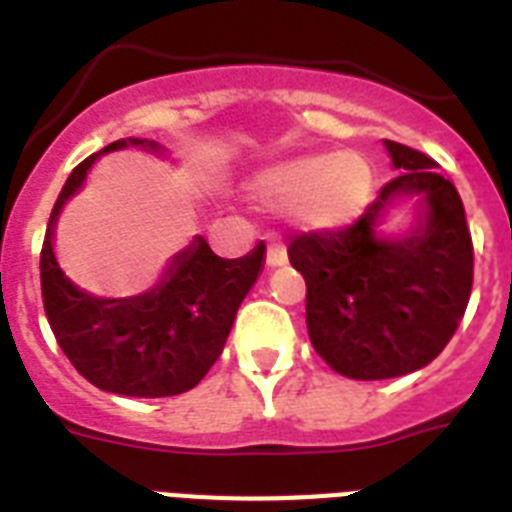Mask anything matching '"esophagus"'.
I'll return each mask as SVG.
<instances>
[{"instance_id":"obj_1","label":"esophagus","mask_w":512,"mask_h":512,"mask_svg":"<svg viewBox=\"0 0 512 512\" xmlns=\"http://www.w3.org/2000/svg\"><path fill=\"white\" fill-rule=\"evenodd\" d=\"M265 265L268 268H281V265H287V249L284 244H268V255H265Z\"/></svg>"}]
</instances>
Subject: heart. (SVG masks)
<instances>
[{"label": "heart", "instance_id": "heart-1", "mask_svg": "<svg viewBox=\"0 0 512 512\" xmlns=\"http://www.w3.org/2000/svg\"><path fill=\"white\" fill-rule=\"evenodd\" d=\"M372 188V167L356 151L292 156L249 177V193L260 204L297 209L311 231H342L356 223L369 207Z\"/></svg>", "mask_w": 512, "mask_h": 512}]
</instances>
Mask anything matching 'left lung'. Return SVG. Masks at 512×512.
I'll return each mask as SVG.
<instances>
[{
	"instance_id": "left-lung-1",
	"label": "left lung",
	"mask_w": 512,
	"mask_h": 512,
	"mask_svg": "<svg viewBox=\"0 0 512 512\" xmlns=\"http://www.w3.org/2000/svg\"><path fill=\"white\" fill-rule=\"evenodd\" d=\"M393 177L356 225L305 233L289 244L303 273L313 348L350 380H390L428 366L452 340L473 287V241L452 180L430 156L385 140ZM415 199L413 225L385 234L398 203Z\"/></svg>"
}]
</instances>
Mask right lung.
Returning a JSON list of instances; mask_svg holds the SVG:
<instances>
[{
	"label": "right lung",
	"instance_id": "1",
	"mask_svg": "<svg viewBox=\"0 0 512 512\" xmlns=\"http://www.w3.org/2000/svg\"><path fill=\"white\" fill-rule=\"evenodd\" d=\"M122 148L167 156L156 140L124 138L68 175L44 233L39 263L44 313L68 361L95 388L135 398L177 396L196 388L223 353L241 300L257 281L265 244L223 260L204 236H193L188 247L172 255L162 279L132 297H98L74 284L55 257L58 217L84 188L92 164Z\"/></svg>",
	"mask_w": 512,
	"mask_h": 512
}]
</instances>
